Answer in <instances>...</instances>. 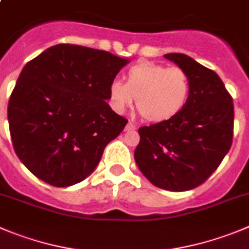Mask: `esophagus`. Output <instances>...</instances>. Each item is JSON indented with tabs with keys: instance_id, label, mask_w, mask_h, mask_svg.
<instances>
[{
	"instance_id": "1",
	"label": "esophagus",
	"mask_w": 249,
	"mask_h": 249,
	"mask_svg": "<svg viewBox=\"0 0 249 249\" xmlns=\"http://www.w3.org/2000/svg\"><path fill=\"white\" fill-rule=\"evenodd\" d=\"M135 129H136V125L131 122L127 123L126 126H125V130H126V131H131V130H135Z\"/></svg>"
}]
</instances>
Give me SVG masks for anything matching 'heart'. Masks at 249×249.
Here are the masks:
<instances>
[{"mask_svg": "<svg viewBox=\"0 0 249 249\" xmlns=\"http://www.w3.org/2000/svg\"><path fill=\"white\" fill-rule=\"evenodd\" d=\"M126 82L115 80L109 86V98L118 111L132 107L145 120L163 123L180 113L192 93L187 71L178 66L141 61L127 70Z\"/></svg>", "mask_w": 249, "mask_h": 249, "instance_id": "1", "label": "heart"}]
</instances>
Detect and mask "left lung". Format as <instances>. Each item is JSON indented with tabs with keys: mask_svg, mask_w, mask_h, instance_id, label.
Wrapping results in <instances>:
<instances>
[{
	"mask_svg": "<svg viewBox=\"0 0 249 249\" xmlns=\"http://www.w3.org/2000/svg\"><path fill=\"white\" fill-rule=\"evenodd\" d=\"M164 57L185 70L192 93L172 119L139 129L135 161L153 185L185 192L203 184L231 148L233 102L216 72L179 53Z\"/></svg>",
	"mask_w": 249,
	"mask_h": 249,
	"instance_id": "obj_1",
	"label": "left lung"
}]
</instances>
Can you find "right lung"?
I'll return each instance as SVG.
<instances>
[{"label":"right lung","instance_id":"obj_1","mask_svg":"<svg viewBox=\"0 0 249 249\" xmlns=\"http://www.w3.org/2000/svg\"><path fill=\"white\" fill-rule=\"evenodd\" d=\"M127 62L108 51L57 44L23 67L7 114L13 148L36 177L70 187L94 171L127 123L106 102Z\"/></svg>","mask_w":249,"mask_h":249}]
</instances>
